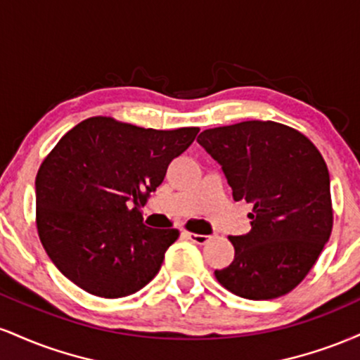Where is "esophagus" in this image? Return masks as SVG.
<instances>
[{
    "label": "esophagus",
    "mask_w": 360,
    "mask_h": 360,
    "mask_svg": "<svg viewBox=\"0 0 360 360\" xmlns=\"http://www.w3.org/2000/svg\"><path fill=\"white\" fill-rule=\"evenodd\" d=\"M184 237L189 238V240L194 243H198V245H205V243L210 240L208 235H198V233H189V232H184Z\"/></svg>",
    "instance_id": "34e87169"
}]
</instances>
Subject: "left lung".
<instances>
[{"instance_id": "1", "label": "left lung", "mask_w": 360, "mask_h": 360, "mask_svg": "<svg viewBox=\"0 0 360 360\" xmlns=\"http://www.w3.org/2000/svg\"><path fill=\"white\" fill-rule=\"evenodd\" d=\"M198 143L221 166L233 200L254 205L252 230L230 237L233 262L214 278L247 300L286 295L308 274L332 233L330 174L295 128L242 122L205 130Z\"/></svg>"}]
</instances>
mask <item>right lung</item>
Listing matches in <instances>:
<instances>
[{
    "instance_id": "obj_1",
    "label": "right lung",
    "mask_w": 360,
    "mask_h": 360,
    "mask_svg": "<svg viewBox=\"0 0 360 360\" xmlns=\"http://www.w3.org/2000/svg\"><path fill=\"white\" fill-rule=\"evenodd\" d=\"M198 131L94 117L59 140L39 169L35 203L40 242L65 278L101 298L154 279L179 232L147 226L140 206Z\"/></svg>"
}]
</instances>
